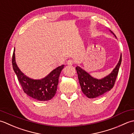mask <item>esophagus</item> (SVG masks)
Returning a JSON list of instances; mask_svg holds the SVG:
<instances>
[{"mask_svg": "<svg viewBox=\"0 0 134 134\" xmlns=\"http://www.w3.org/2000/svg\"><path fill=\"white\" fill-rule=\"evenodd\" d=\"M66 64L68 65H73V64H74V61H73V60L69 59V60H68V61L66 62Z\"/></svg>", "mask_w": 134, "mask_h": 134, "instance_id": "obj_1", "label": "esophagus"}]
</instances>
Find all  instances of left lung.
Returning a JSON list of instances; mask_svg holds the SVG:
<instances>
[{
    "instance_id": "left-lung-1",
    "label": "left lung",
    "mask_w": 134,
    "mask_h": 134,
    "mask_svg": "<svg viewBox=\"0 0 134 134\" xmlns=\"http://www.w3.org/2000/svg\"><path fill=\"white\" fill-rule=\"evenodd\" d=\"M111 32L114 35L112 32L111 31ZM121 63V54L118 64L112 72L101 79L92 77L89 73L81 68L79 66L76 67L79 83L83 94L89 98H95L101 96L110 91L115 83Z\"/></svg>"
}]
</instances>
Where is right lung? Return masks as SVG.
<instances>
[{"instance_id": "add662e5", "label": "right lung", "mask_w": 134, "mask_h": 134, "mask_svg": "<svg viewBox=\"0 0 134 134\" xmlns=\"http://www.w3.org/2000/svg\"><path fill=\"white\" fill-rule=\"evenodd\" d=\"M15 48L12 57V65L14 71L17 76L23 91L34 99L39 101H46L52 99L56 94L60 73L63 69L62 65L40 80H34L27 77L19 69L15 62Z\"/></svg>"}]
</instances>
